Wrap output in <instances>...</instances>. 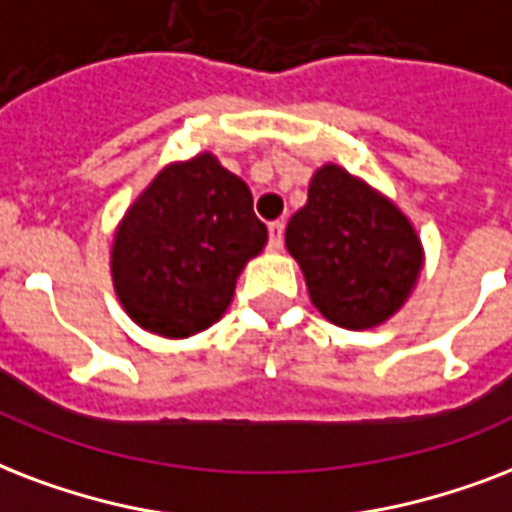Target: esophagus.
<instances>
[{
    "mask_svg": "<svg viewBox=\"0 0 512 512\" xmlns=\"http://www.w3.org/2000/svg\"><path fill=\"white\" fill-rule=\"evenodd\" d=\"M267 248L269 251H280V248H283V224H280V221H272V224H269Z\"/></svg>",
    "mask_w": 512,
    "mask_h": 512,
    "instance_id": "34e87169",
    "label": "esophagus"
}]
</instances>
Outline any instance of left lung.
Returning <instances> with one entry per match:
<instances>
[{"label":"left lung","mask_w":512,"mask_h":512,"mask_svg":"<svg viewBox=\"0 0 512 512\" xmlns=\"http://www.w3.org/2000/svg\"><path fill=\"white\" fill-rule=\"evenodd\" d=\"M312 304L342 328L392 318L417 283L422 245L403 213L339 165L312 176L307 205L285 227Z\"/></svg>","instance_id":"1"}]
</instances>
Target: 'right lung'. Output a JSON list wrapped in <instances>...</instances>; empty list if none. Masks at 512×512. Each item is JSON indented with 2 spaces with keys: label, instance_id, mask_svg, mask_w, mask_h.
I'll list each match as a JSON object with an SVG mask.
<instances>
[{
  "label": "right lung",
  "instance_id": "right-lung-1",
  "mask_svg": "<svg viewBox=\"0 0 512 512\" xmlns=\"http://www.w3.org/2000/svg\"><path fill=\"white\" fill-rule=\"evenodd\" d=\"M264 243L251 189L213 154H197L157 173L125 213L112 248L114 288L138 326L184 339L224 315L237 275Z\"/></svg>",
  "mask_w": 512,
  "mask_h": 512
}]
</instances>
